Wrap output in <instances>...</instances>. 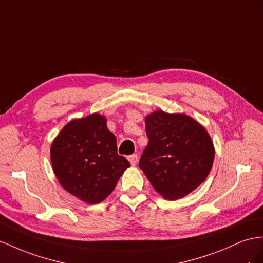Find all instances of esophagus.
I'll list each match as a JSON object with an SVG mask.
<instances>
[{
    "mask_svg": "<svg viewBox=\"0 0 263 263\" xmlns=\"http://www.w3.org/2000/svg\"><path fill=\"white\" fill-rule=\"evenodd\" d=\"M138 154H132V156H130L129 157V161H130V163H131V165H137V163H138Z\"/></svg>",
    "mask_w": 263,
    "mask_h": 263,
    "instance_id": "esophagus-1",
    "label": "esophagus"
}]
</instances>
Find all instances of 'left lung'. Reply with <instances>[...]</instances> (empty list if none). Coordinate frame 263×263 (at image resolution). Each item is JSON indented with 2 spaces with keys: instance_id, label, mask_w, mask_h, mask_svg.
Returning a JSON list of instances; mask_svg holds the SVG:
<instances>
[{
  "instance_id": "left-lung-1",
  "label": "left lung",
  "mask_w": 263,
  "mask_h": 263,
  "mask_svg": "<svg viewBox=\"0 0 263 263\" xmlns=\"http://www.w3.org/2000/svg\"><path fill=\"white\" fill-rule=\"evenodd\" d=\"M149 143L139 166L167 200L185 197L210 173L214 147L206 130L181 113L156 111L145 118Z\"/></svg>"
}]
</instances>
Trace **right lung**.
Masks as SVG:
<instances>
[{
    "mask_svg": "<svg viewBox=\"0 0 263 263\" xmlns=\"http://www.w3.org/2000/svg\"><path fill=\"white\" fill-rule=\"evenodd\" d=\"M59 182L86 203L103 201L114 190L130 162L120 156L117 139L98 113L67 123L51 146Z\"/></svg>",
    "mask_w": 263,
    "mask_h": 263,
    "instance_id": "add662e5",
    "label": "right lung"
}]
</instances>
